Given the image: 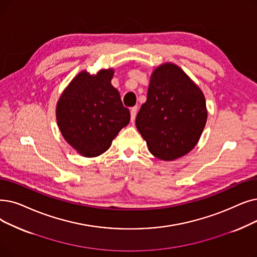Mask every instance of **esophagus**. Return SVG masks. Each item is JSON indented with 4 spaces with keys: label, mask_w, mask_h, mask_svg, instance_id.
<instances>
[{
    "label": "esophagus",
    "mask_w": 257,
    "mask_h": 257,
    "mask_svg": "<svg viewBox=\"0 0 257 257\" xmlns=\"http://www.w3.org/2000/svg\"><path fill=\"white\" fill-rule=\"evenodd\" d=\"M137 112H138V107H137V106H135V107H132V108L130 109V114H131V121H132V122H135V120H136Z\"/></svg>",
    "instance_id": "obj_1"
}]
</instances>
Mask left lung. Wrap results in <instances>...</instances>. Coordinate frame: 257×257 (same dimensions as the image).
<instances>
[{
    "instance_id": "obj_1",
    "label": "left lung",
    "mask_w": 257,
    "mask_h": 257,
    "mask_svg": "<svg viewBox=\"0 0 257 257\" xmlns=\"http://www.w3.org/2000/svg\"><path fill=\"white\" fill-rule=\"evenodd\" d=\"M206 121L202 90L178 66H159L151 74L147 101L136 119L149 151L163 161L182 158L195 147Z\"/></svg>"
}]
</instances>
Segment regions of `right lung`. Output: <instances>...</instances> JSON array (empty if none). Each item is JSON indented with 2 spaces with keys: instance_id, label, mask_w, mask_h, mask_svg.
Instances as JSON below:
<instances>
[{
  "instance_id": "obj_1",
  "label": "right lung",
  "mask_w": 257,
  "mask_h": 257,
  "mask_svg": "<svg viewBox=\"0 0 257 257\" xmlns=\"http://www.w3.org/2000/svg\"><path fill=\"white\" fill-rule=\"evenodd\" d=\"M114 71L96 74L82 71L70 82L57 105V120L62 136L86 158L104 153L121 128L130 121L129 109L111 85Z\"/></svg>"
}]
</instances>
